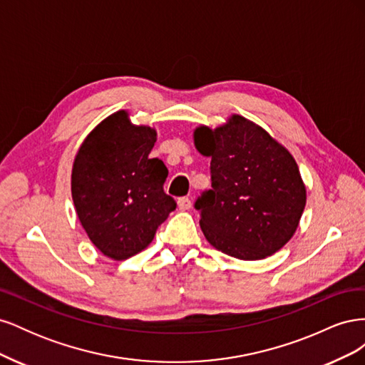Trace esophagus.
I'll return each instance as SVG.
<instances>
[{
	"label": "esophagus",
	"mask_w": 365,
	"mask_h": 365,
	"mask_svg": "<svg viewBox=\"0 0 365 365\" xmlns=\"http://www.w3.org/2000/svg\"><path fill=\"white\" fill-rule=\"evenodd\" d=\"M192 207V201L189 200V197H180L178 200V208L182 210V212H185V210H189Z\"/></svg>",
	"instance_id": "obj_1"
}]
</instances>
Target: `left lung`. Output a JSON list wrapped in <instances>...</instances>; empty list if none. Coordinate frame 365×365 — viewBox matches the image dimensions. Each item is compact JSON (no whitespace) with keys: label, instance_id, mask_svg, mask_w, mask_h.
I'll return each instance as SVG.
<instances>
[{"label":"left lung","instance_id":"1","mask_svg":"<svg viewBox=\"0 0 365 365\" xmlns=\"http://www.w3.org/2000/svg\"><path fill=\"white\" fill-rule=\"evenodd\" d=\"M193 140L212 158V190L195 202L208 244L240 260L282 250L306 205V185L291 152L239 114L215 129L196 128Z\"/></svg>","mask_w":365,"mask_h":365}]
</instances>
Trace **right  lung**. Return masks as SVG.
<instances>
[{"label": "right lung", "instance_id": "1", "mask_svg": "<svg viewBox=\"0 0 365 365\" xmlns=\"http://www.w3.org/2000/svg\"><path fill=\"white\" fill-rule=\"evenodd\" d=\"M157 130L126 109L102 120L77 150L71 196L88 237L103 256L126 260L145 250L176 202L163 190L168 168L149 158Z\"/></svg>", "mask_w": 365, "mask_h": 365}]
</instances>
